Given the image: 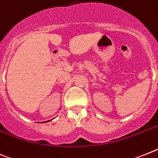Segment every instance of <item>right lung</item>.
<instances>
[{
	"mask_svg": "<svg viewBox=\"0 0 158 158\" xmlns=\"http://www.w3.org/2000/svg\"><path fill=\"white\" fill-rule=\"evenodd\" d=\"M52 120H49V121H45V122H42V123H48V122H50V121H52Z\"/></svg>",
	"mask_w": 158,
	"mask_h": 158,
	"instance_id": "add662e5",
	"label": "right lung"
}]
</instances>
